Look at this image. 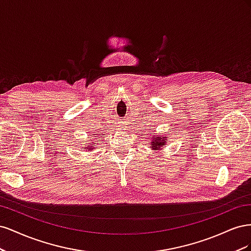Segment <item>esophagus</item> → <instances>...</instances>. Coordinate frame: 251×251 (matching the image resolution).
Returning <instances> with one entry per match:
<instances>
[{
  "label": "esophagus",
  "mask_w": 251,
  "mask_h": 251,
  "mask_svg": "<svg viewBox=\"0 0 251 251\" xmlns=\"http://www.w3.org/2000/svg\"><path fill=\"white\" fill-rule=\"evenodd\" d=\"M119 126V127H121V126H121V125H119V126Z\"/></svg>",
  "instance_id": "34e87169"
}]
</instances>
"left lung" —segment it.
<instances>
[{
	"label": "left lung",
	"mask_w": 251,
	"mask_h": 251,
	"mask_svg": "<svg viewBox=\"0 0 251 251\" xmlns=\"http://www.w3.org/2000/svg\"><path fill=\"white\" fill-rule=\"evenodd\" d=\"M153 139H154V140H153V142H151V148H153L154 150H159V149H160V148L163 146V144L165 143L164 140H161L160 137H158V138L153 137Z\"/></svg>",
	"instance_id": "8db88e82"
}]
</instances>
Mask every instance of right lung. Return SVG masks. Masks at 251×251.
<instances>
[{"mask_svg": "<svg viewBox=\"0 0 251 251\" xmlns=\"http://www.w3.org/2000/svg\"><path fill=\"white\" fill-rule=\"evenodd\" d=\"M89 146H90V144H89ZM90 149H92V148H91V147H88V150H90Z\"/></svg>", "mask_w": 251, "mask_h": 251, "instance_id": "right-lung-1", "label": "right lung"}]
</instances>
